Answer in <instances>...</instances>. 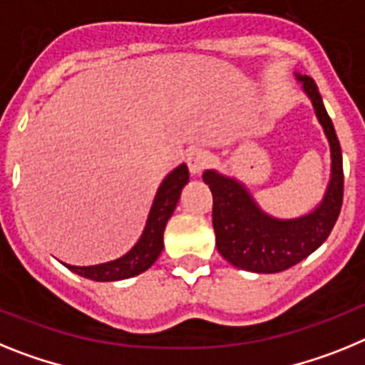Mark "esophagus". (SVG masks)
<instances>
[{"label":"esophagus","instance_id":"1","mask_svg":"<svg viewBox=\"0 0 365 365\" xmlns=\"http://www.w3.org/2000/svg\"><path fill=\"white\" fill-rule=\"evenodd\" d=\"M187 167L191 170V174H200L202 170L207 169L209 163H211V154L204 148H191V150L185 154Z\"/></svg>","mask_w":365,"mask_h":365}]
</instances>
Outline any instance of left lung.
<instances>
[{
    "label": "left lung",
    "mask_w": 365,
    "mask_h": 365,
    "mask_svg": "<svg viewBox=\"0 0 365 365\" xmlns=\"http://www.w3.org/2000/svg\"><path fill=\"white\" fill-rule=\"evenodd\" d=\"M297 82L314 106L316 117L331 147V180L322 202L310 213L277 218L259 207L248 187L218 170H204L213 192V227L217 250L230 264L255 274H277L297 264L327 240L344 200L341 148L334 125L323 106L316 82L296 73Z\"/></svg>",
    "instance_id": "obj_1"
}]
</instances>
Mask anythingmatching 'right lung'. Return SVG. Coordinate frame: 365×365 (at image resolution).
I'll return each mask as SVG.
<instances>
[{
	"label": "right lung",
	"instance_id": "1",
	"mask_svg": "<svg viewBox=\"0 0 365 365\" xmlns=\"http://www.w3.org/2000/svg\"><path fill=\"white\" fill-rule=\"evenodd\" d=\"M187 182H189V169H187L185 163L178 165L176 169L170 170L165 176V180L158 187L156 196H154L143 233H141L138 242L132 246V250L126 252L123 257L93 266H73L66 264V262H62V264L68 266L69 270L82 275V277L101 281V283L121 281V279L143 274L160 257L161 250H163L165 226H167L169 218L173 217L180 195H182V189Z\"/></svg>",
	"mask_w": 365,
	"mask_h": 365
}]
</instances>
